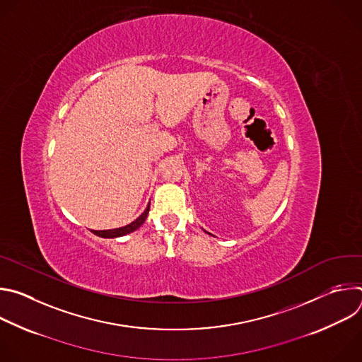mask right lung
Masks as SVG:
<instances>
[{
    "mask_svg": "<svg viewBox=\"0 0 362 362\" xmlns=\"http://www.w3.org/2000/svg\"><path fill=\"white\" fill-rule=\"evenodd\" d=\"M148 209H150V203H148V206L146 208V211L136 221H133L132 223H129V225H126L123 228L110 229V230H93V233L100 236V238H119V236H124L127 233H132V232L137 230L143 225V222L146 221V218L148 215Z\"/></svg>",
    "mask_w": 362,
    "mask_h": 362,
    "instance_id": "add662e5",
    "label": "right lung"
}]
</instances>
